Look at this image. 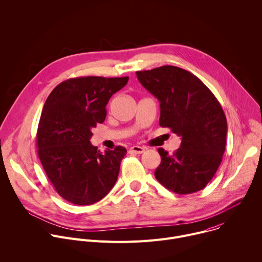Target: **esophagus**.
Here are the masks:
<instances>
[{"instance_id": "34e87169", "label": "esophagus", "mask_w": 262, "mask_h": 262, "mask_svg": "<svg viewBox=\"0 0 262 262\" xmlns=\"http://www.w3.org/2000/svg\"><path fill=\"white\" fill-rule=\"evenodd\" d=\"M144 151H145V148L140 146H133L129 149V153H135V154H142Z\"/></svg>"}]
</instances>
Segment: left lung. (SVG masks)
Wrapping results in <instances>:
<instances>
[{"label": "left lung", "mask_w": 262, "mask_h": 262, "mask_svg": "<svg viewBox=\"0 0 262 262\" xmlns=\"http://www.w3.org/2000/svg\"><path fill=\"white\" fill-rule=\"evenodd\" d=\"M136 74L160 103L159 125L181 137L172 154L158 148L161 161L155 178L178 194L204 189L225 151L227 122L221 105L196 76L181 68L162 66Z\"/></svg>", "instance_id": "1"}]
</instances>
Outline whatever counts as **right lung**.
<instances>
[{
	"label": "right lung",
	"instance_id": "1",
	"mask_svg": "<svg viewBox=\"0 0 262 262\" xmlns=\"http://www.w3.org/2000/svg\"><path fill=\"white\" fill-rule=\"evenodd\" d=\"M128 77L87 76L59 83L48 96L37 130L38 155L55 191L66 201L93 205L115 185L126 149L102 153L91 143L92 129L104 122L110 98Z\"/></svg>",
	"mask_w": 262,
	"mask_h": 262
}]
</instances>
